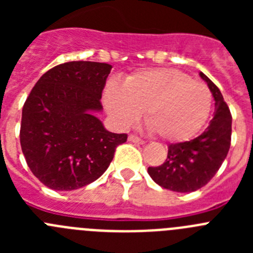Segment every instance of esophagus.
<instances>
[{
    "label": "esophagus",
    "instance_id": "34e87169",
    "mask_svg": "<svg viewBox=\"0 0 253 253\" xmlns=\"http://www.w3.org/2000/svg\"><path fill=\"white\" fill-rule=\"evenodd\" d=\"M128 139H129V142L138 143V144H144V143H146L143 139H140L139 137H137V135H134V134H130V135H129V137H128Z\"/></svg>",
    "mask_w": 253,
    "mask_h": 253
}]
</instances>
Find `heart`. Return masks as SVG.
Instances as JSON below:
<instances>
[{"mask_svg": "<svg viewBox=\"0 0 253 253\" xmlns=\"http://www.w3.org/2000/svg\"><path fill=\"white\" fill-rule=\"evenodd\" d=\"M107 113L123 126L134 124L144 111L149 131L165 140L194 137L209 118L213 96L203 82L177 69H143L122 86L111 82L104 92Z\"/></svg>", "mask_w": 253, "mask_h": 253, "instance_id": "obj_1", "label": "heart"}]
</instances>
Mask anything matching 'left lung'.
Here are the masks:
<instances>
[{
	"label": "left lung",
	"instance_id": "left-lung-1",
	"mask_svg": "<svg viewBox=\"0 0 253 253\" xmlns=\"http://www.w3.org/2000/svg\"><path fill=\"white\" fill-rule=\"evenodd\" d=\"M215 101L210 124L199 137L189 142L172 143L166 161L148 167L152 180L176 193H191L205 186L216 173L231 147L232 115L218 87L200 72Z\"/></svg>",
	"mask_w": 253,
	"mask_h": 253
}]
</instances>
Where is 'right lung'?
<instances>
[{"label":"right lung","mask_w":253,"mask_h":253,"mask_svg":"<svg viewBox=\"0 0 253 253\" xmlns=\"http://www.w3.org/2000/svg\"><path fill=\"white\" fill-rule=\"evenodd\" d=\"M113 67L67 62L39 78L22 107L20 144L35 177L53 190L91 184L107 169L126 134L107 131L95 116Z\"/></svg>","instance_id":"obj_1"}]
</instances>
